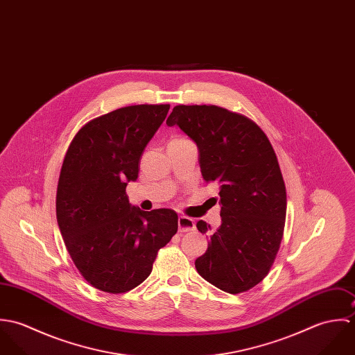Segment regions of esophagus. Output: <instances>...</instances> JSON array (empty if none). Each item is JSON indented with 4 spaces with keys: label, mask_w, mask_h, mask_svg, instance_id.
I'll return each instance as SVG.
<instances>
[{
    "label": "esophagus",
    "mask_w": 355,
    "mask_h": 355,
    "mask_svg": "<svg viewBox=\"0 0 355 355\" xmlns=\"http://www.w3.org/2000/svg\"><path fill=\"white\" fill-rule=\"evenodd\" d=\"M178 225H179V232H190L196 230V223L193 218L186 217V216H180L178 220Z\"/></svg>",
    "instance_id": "1"
}]
</instances>
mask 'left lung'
I'll return each mask as SVG.
<instances>
[{
	"label": "left lung",
	"instance_id": "1",
	"mask_svg": "<svg viewBox=\"0 0 355 355\" xmlns=\"http://www.w3.org/2000/svg\"><path fill=\"white\" fill-rule=\"evenodd\" d=\"M166 124L197 144L203 180L218 186L221 225L196 268L225 293L249 291L268 275L284 232L287 196L276 153L253 120L216 105H178ZM197 228L210 231L202 220Z\"/></svg>",
	"mask_w": 355,
	"mask_h": 355
}]
</instances>
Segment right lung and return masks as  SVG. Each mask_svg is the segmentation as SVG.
I'll list each match as a JSON object with an SVG mask.
<instances>
[{"mask_svg":"<svg viewBox=\"0 0 355 355\" xmlns=\"http://www.w3.org/2000/svg\"><path fill=\"white\" fill-rule=\"evenodd\" d=\"M169 105H132L85 124L60 172L55 214L67 250L82 276L109 294L148 279L153 262L178 232L172 209L141 210L125 194L146 145Z\"/></svg>","mask_w":355,"mask_h":355,"instance_id":"1","label":"right lung"}]
</instances>
